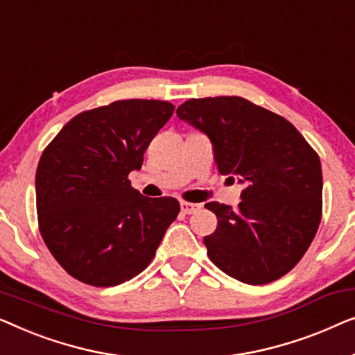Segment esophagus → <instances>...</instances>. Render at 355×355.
I'll return each mask as SVG.
<instances>
[{
    "instance_id": "esophagus-1",
    "label": "esophagus",
    "mask_w": 355,
    "mask_h": 355,
    "mask_svg": "<svg viewBox=\"0 0 355 355\" xmlns=\"http://www.w3.org/2000/svg\"><path fill=\"white\" fill-rule=\"evenodd\" d=\"M180 207H182V212L183 214H194L198 212L199 209H201V204H194V202H187V201H182L180 202Z\"/></svg>"
}]
</instances>
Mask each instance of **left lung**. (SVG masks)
<instances>
[{"instance_id": "1", "label": "left lung", "mask_w": 355, "mask_h": 355, "mask_svg": "<svg viewBox=\"0 0 355 355\" xmlns=\"http://www.w3.org/2000/svg\"><path fill=\"white\" fill-rule=\"evenodd\" d=\"M177 116L207 135L218 172L244 183L238 211L206 204L218 220L204 236L209 259L248 284L286 275L320 225L318 154L291 122L239 96L188 99Z\"/></svg>"}]
</instances>
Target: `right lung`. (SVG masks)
<instances>
[{
	"mask_svg": "<svg viewBox=\"0 0 355 355\" xmlns=\"http://www.w3.org/2000/svg\"><path fill=\"white\" fill-rule=\"evenodd\" d=\"M173 104L123 99L80 112L40 157L38 227L69 275L92 286L128 282L153 261L180 212L175 198H146L128 173L173 114Z\"/></svg>",
	"mask_w": 355,
	"mask_h": 355,
	"instance_id": "1",
	"label": "right lung"
}]
</instances>
